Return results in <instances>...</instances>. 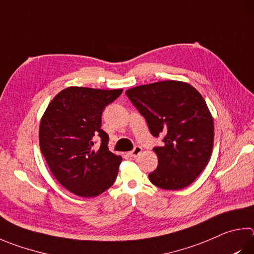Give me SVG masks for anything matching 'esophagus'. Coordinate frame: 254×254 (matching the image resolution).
Wrapping results in <instances>:
<instances>
[{"label":"esophagus","mask_w":254,"mask_h":254,"mask_svg":"<svg viewBox=\"0 0 254 254\" xmlns=\"http://www.w3.org/2000/svg\"><path fill=\"white\" fill-rule=\"evenodd\" d=\"M142 153V147L141 146H135L131 152H128V155L133 156V158H136L137 155H140Z\"/></svg>","instance_id":"1"}]
</instances>
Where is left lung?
<instances>
[{
  "instance_id": "1",
  "label": "left lung",
  "mask_w": 254,
  "mask_h": 254,
  "mask_svg": "<svg viewBox=\"0 0 254 254\" xmlns=\"http://www.w3.org/2000/svg\"><path fill=\"white\" fill-rule=\"evenodd\" d=\"M154 136L165 135L153 149L158 168L152 184L180 190L194 181L209 163L213 150L214 122L202 95L187 82L168 80L126 91Z\"/></svg>"
}]
</instances>
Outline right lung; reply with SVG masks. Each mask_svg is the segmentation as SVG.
<instances>
[{"mask_svg": "<svg viewBox=\"0 0 254 254\" xmlns=\"http://www.w3.org/2000/svg\"><path fill=\"white\" fill-rule=\"evenodd\" d=\"M122 91L66 87L54 96L42 115L41 153L54 178L73 194L98 196L117 179L122 156L109 151V135L101 128V115ZM96 135L103 139L98 151L93 150Z\"/></svg>", "mask_w": 254, "mask_h": 254, "instance_id": "right-lung-1", "label": "right lung"}]
</instances>
